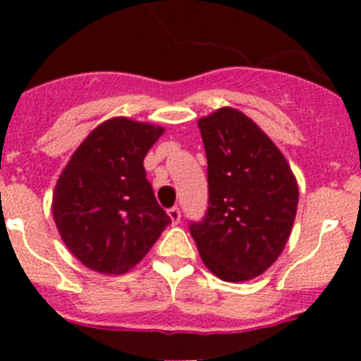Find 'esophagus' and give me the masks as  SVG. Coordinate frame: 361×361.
I'll return each mask as SVG.
<instances>
[{"instance_id":"1","label":"esophagus","mask_w":361,"mask_h":361,"mask_svg":"<svg viewBox=\"0 0 361 361\" xmlns=\"http://www.w3.org/2000/svg\"><path fill=\"white\" fill-rule=\"evenodd\" d=\"M167 214H169V218L173 220V224H178V221L181 220V211L178 206L169 207V209H167Z\"/></svg>"}]
</instances>
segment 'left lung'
I'll return each instance as SVG.
<instances>
[{
    "instance_id": "1",
    "label": "left lung",
    "mask_w": 361,
    "mask_h": 361,
    "mask_svg": "<svg viewBox=\"0 0 361 361\" xmlns=\"http://www.w3.org/2000/svg\"><path fill=\"white\" fill-rule=\"evenodd\" d=\"M207 209L188 221L204 264L224 281H248L274 264L292 232L298 187L288 162L245 113L199 120Z\"/></svg>"
}]
</instances>
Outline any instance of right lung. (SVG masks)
<instances>
[{
	"label": "right lung",
	"mask_w": 361,
	"mask_h": 361,
	"mask_svg": "<svg viewBox=\"0 0 361 361\" xmlns=\"http://www.w3.org/2000/svg\"><path fill=\"white\" fill-rule=\"evenodd\" d=\"M162 127L111 118L73 154L54 192V220L87 267L123 274L157 241L171 218L155 199L143 159Z\"/></svg>",
	"instance_id": "1"
}]
</instances>
